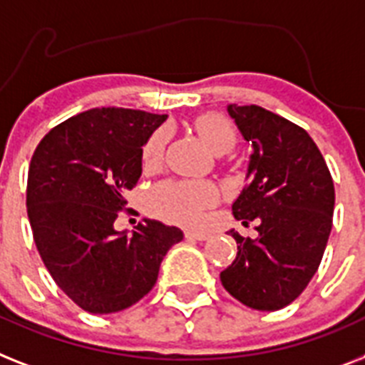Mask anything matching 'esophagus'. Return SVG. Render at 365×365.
<instances>
[{"label": "esophagus", "mask_w": 365, "mask_h": 365, "mask_svg": "<svg viewBox=\"0 0 365 365\" xmlns=\"http://www.w3.org/2000/svg\"><path fill=\"white\" fill-rule=\"evenodd\" d=\"M185 237L190 240H207L210 237V233H205V231H195V230H188L185 231Z\"/></svg>", "instance_id": "1"}]
</instances>
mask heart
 <instances>
[{
    "instance_id": "1",
    "label": "heart",
    "mask_w": 365,
    "mask_h": 365,
    "mask_svg": "<svg viewBox=\"0 0 365 365\" xmlns=\"http://www.w3.org/2000/svg\"><path fill=\"white\" fill-rule=\"evenodd\" d=\"M203 143L216 155H224L237 143V130L230 119L220 113H205L194 123ZM168 130L153 132L141 150V162L145 170H153L162 162ZM218 188L209 180H165L150 192V207L156 215L177 224L195 225L203 220L205 210L216 205Z\"/></svg>"
}]
</instances>
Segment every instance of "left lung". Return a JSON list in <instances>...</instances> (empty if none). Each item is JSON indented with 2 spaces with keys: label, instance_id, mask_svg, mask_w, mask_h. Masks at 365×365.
Listing matches in <instances>:
<instances>
[{
  "label": "left lung",
  "instance_id": "1",
  "mask_svg": "<svg viewBox=\"0 0 365 365\" xmlns=\"http://www.w3.org/2000/svg\"><path fill=\"white\" fill-rule=\"evenodd\" d=\"M227 113L252 143L248 185L233 203L244 225L235 230L237 257L220 274L225 291L244 306L276 312L291 304L317 272L334 212V180L315 141L304 128L261 106L230 104Z\"/></svg>",
  "mask_w": 365,
  "mask_h": 365
}]
</instances>
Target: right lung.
Instances as JSON below:
<instances>
[{
    "label": "right lung",
    "instance_id": "1",
    "mask_svg": "<svg viewBox=\"0 0 365 365\" xmlns=\"http://www.w3.org/2000/svg\"><path fill=\"white\" fill-rule=\"evenodd\" d=\"M168 119L128 108H93L53 126L33 153L27 218L42 263L89 313L130 308L155 287L182 231L156 220L132 235L113 227L126 190L141 177V150Z\"/></svg>",
    "mask_w": 365,
    "mask_h": 365
}]
</instances>
